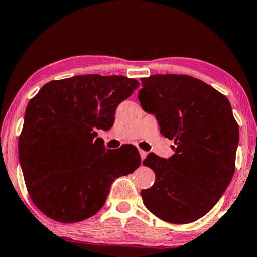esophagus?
Returning <instances> with one entry per match:
<instances>
[{
	"mask_svg": "<svg viewBox=\"0 0 257 257\" xmlns=\"http://www.w3.org/2000/svg\"><path fill=\"white\" fill-rule=\"evenodd\" d=\"M140 151V156H141V159L142 160H144V159L146 158V156H148V152H145V151H143V150H138Z\"/></svg>",
	"mask_w": 257,
	"mask_h": 257,
	"instance_id": "1",
	"label": "esophagus"
}]
</instances>
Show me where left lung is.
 I'll return each instance as SVG.
<instances>
[{"mask_svg":"<svg viewBox=\"0 0 257 257\" xmlns=\"http://www.w3.org/2000/svg\"><path fill=\"white\" fill-rule=\"evenodd\" d=\"M138 99L156 115L160 133L173 140L175 153H150L143 165L156 182L141 195L162 221L192 223L216 205L235 170L239 125L229 99L211 85L185 74L142 77Z\"/></svg>","mask_w":257,"mask_h":257,"instance_id":"8db88e82","label":"left lung"}]
</instances>
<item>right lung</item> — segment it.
<instances>
[{"label": "right lung", "instance_id": "add662e5", "mask_svg": "<svg viewBox=\"0 0 257 257\" xmlns=\"http://www.w3.org/2000/svg\"><path fill=\"white\" fill-rule=\"evenodd\" d=\"M140 82L122 75H77L43 85L30 100L18 153L34 205L59 223L98 213L114 180L141 165L136 146L106 150L97 130H108L121 101Z\"/></svg>", "mask_w": 257, "mask_h": 257}]
</instances>
